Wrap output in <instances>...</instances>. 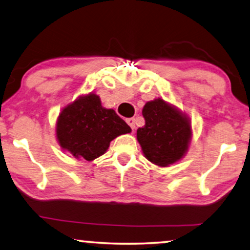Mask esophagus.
<instances>
[{
    "label": "esophagus",
    "mask_w": 250,
    "mask_h": 250,
    "mask_svg": "<svg viewBox=\"0 0 250 250\" xmlns=\"http://www.w3.org/2000/svg\"><path fill=\"white\" fill-rule=\"evenodd\" d=\"M126 124L129 125V126H130V128H131L132 130H135V128H136L135 119H133V118H129V119H126Z\"/></svg>",
    "instance_id": "obj_1"
}]
</instances>
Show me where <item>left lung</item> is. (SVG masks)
Returning a JSON list of instances; mask_svg holds the SVG:
<instances>
[{
  "mask_svg": "<svg viewBox=\"0 0 250 250\" xmlns=\"http://www.w3.org/2000/svg\"><path fill=\"white\" fill-rule=\"evenodd\" d=\"M145 125L137 130V139L148 161L168 166L180 161L191 140V125L185 115L157 99L143 109Z\"/></svg>",
  "mask_w": 250,
  "mask_h": 250,
  "instance_id": "1",
  "label": "left lung"
}]
</instances>
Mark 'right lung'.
<instances>
[{
  "label": "right lung",
  "instance_id": "obj_1",
  "mask_svg": "<svg viewBox=\"0 0 250 250\" xmlns=\"http://www.w3.org/2000/svg\"><path fill=\"white\" fill-rule=\"evenodd\" d=\"M131 128L112 109H104L98 95L82 96L59 114V145L75 157L93 161L103 155L118 136Z\"/></svg>",
  "mask_w": 250,
  "mask_h": 250
}]
</instances>
